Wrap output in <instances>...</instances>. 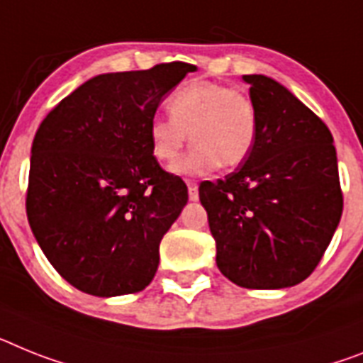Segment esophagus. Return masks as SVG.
<instances>
[{"mask_svg": "<svg viewBox=\"0 0 363 363\" xmlns=\"http://www.w3.org/2000/svg\"><path fill=\"white\" fill-rule=\"evenodd\" d=\"M186 184H188V197H190V201L199 199V190H197L196 182L186 181Z\"/></svg>", "mask_w": 363, "mask_h": 363, "instance_id": "34e87169", "label": "esophagus"}]
</instances>
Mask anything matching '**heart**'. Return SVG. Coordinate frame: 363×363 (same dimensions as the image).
Masks as SVG:
<instances>
[{"label":"heart","mask_w":363,"mask_h":363,"mask_svg":"<svg viewBox=\"0 0 363 363\" xmlns=\"http://www.w3.org/2000/svg\"><path fill=\"white\" fill-rule=\"evenodd\" d=\"M169 118L149 123L155 158L175 162L188 142L196 144L173 169L182 175H206L216 167H236L249 157L258 133L255 101L227 84L194 81L167 101Z\"/></svg>","instance_id":"b5f03b06"}]
</instances>
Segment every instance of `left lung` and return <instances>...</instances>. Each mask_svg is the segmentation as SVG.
I'll return each instance as SVG.
<instances>
[{"label": "left lung", "instance_id": "obj_1", "mask_svg": "<svg viewBox=\"0 0 363 363\" xmlns=\"http://www.w3.org/2000/svg\"><path fill=\"white\" fill-rule=\"evenodd\" d=\"M258 116L249 157L199 186L216 264L234 284L279 290L310 277L343 210L330 130L275 79L243 75Z\"/></svg>", "mask_w": 363, "mask_h": 363}]
</instances>
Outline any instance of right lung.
Wrapping results in <instances>:
<instances>
[{"label":"right lung","mask_w":363,"mask_h":363,"mask_svg":"<svg viewBox=\"0 0 363 363\" xmlns=\"http://www.w3.org/2000/svg\"><path fill=\"white\" fill-rule=\"evenodd\" d=\"M186 62L103 73L73 90L36 130L27 219L59 275L97 297L142 291L158 247L188 203L181 177L158 166L149 123Z\"/></svg>","instance_id":"right-lung-1"}]
</instances>
